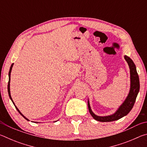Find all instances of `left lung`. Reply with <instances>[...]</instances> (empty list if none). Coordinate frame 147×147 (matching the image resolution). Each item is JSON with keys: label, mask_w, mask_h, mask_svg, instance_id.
I'll return each instance as SVG.
<instances>
[{"label": "left lung", "mask_w": 147, "mask_h": 147, "mask_svg": "<svg viewBox=\"0 0 147 147\" xmlns=\"http://www.w3.org/2000/svg\"><path fill=\"white\" fill-rule=\"evenodd\" d=\"M124 59H125V60L127 61L128 64L130 73V89L127 97L126 98L125 100L120 106L117 110L115 111V113H114L112 115L108 116H98L95 115L91 110L90 104H89V102L88 100V105L89 113H90L93 119L96 121L100 122H111L119 120V119L127 115L133 108L134 103H135L136 100L137 96H138L139 91V87H140V85H139V79L138 74L137 73L136 67L134 61H132V59L127 56H124Z\"/></svg>", "instance_id": "8db88e82"}]
</instances>
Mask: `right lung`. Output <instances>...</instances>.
<instances>
[{"label":"right lung","instance_id":"1","mask_svg":"<svg viewBox=\"0 0 147 147\" xmlns=\"http://www.w3.org/2000/svg\"><path fill=\"white\" fill-rule=\"evenodd\" d=\"M13 63H12L11 64V67H10V69H9V73H8V76H9V81H8V94H9V98L11 99V100L12 101V102H13V104H14V106H15V107H16V108L17 109V110L18 111V112L21 114V115L23 117L26 119V120H27V121H29L28 119H27L26 117H24L23 114L21 113V111H19V109L17 108V106L15 105V103L13 102V100H12V98H11V94H10V88H9V86H10V75H11V69H12V67H13ZM54 122H56V121H54ZM34 123H38V122H34Z\"/></svg>","mask_w":147,"mask_h":147}]
</instances>
